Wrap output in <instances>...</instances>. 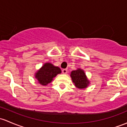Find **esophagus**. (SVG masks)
<instances>
[{"label": "esophagus", "mask_w": 127, "mask_h": 127, "mask_svg": "<svg viewBox=\"0 0 127 127\" xmlns=\"http://www.w3.org/2000/svg\"><path fill=\"white\" fill-rule=\"evenodd\" d=\"M62 72L63 73V74H67V69H63L62 70Z\"/></svg>", "instance_id": "esophagus-1"}]
</instances>
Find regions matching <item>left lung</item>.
Masks as SVG:
<instances>
[{"label":"left lung","mask_w":127,"mask_h":127,"mask_svg":"<svg viewBox=\"0 0 127 127\" xmlns=\"http://www.w3.org/2000/svg\"><path fill=\"white\" fill-rule=\"evenodd\" d=\"M71 77L75 87L79 88L87 87L89 84V82L85 76V72L82 69H77L72 71Z\"/></svg>","instance_id":"obj_1"}]
</instances>
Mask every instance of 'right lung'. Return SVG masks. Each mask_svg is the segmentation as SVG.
I'll use <instances>...</instances> for the list:
<instances>
[{"label":"right lung","instance_id":"add662e5","mask_svg":"<svg viewBox=\"0 0 127 127\" xmlns=\"http://www.w3.org/2000/svg\"><path fill=\"white\" fill-rule=\"evenodd\" d=\"M61 72L58 67L53 66L51 63H45L35 74V78L39 84L42 85H47L50 83L56 75Z\"/></svg>","mask_w":127,"mask_h":127}]
</instances>
